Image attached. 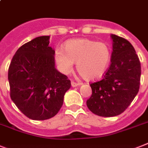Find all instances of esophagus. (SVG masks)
Wrapping results in <instances>:
<instances>
[{
  "instance_id": "esophagus-1",
  "label": "esophagus",
  "mask_w": 148,
  "mask_h": 148,
  "mask_svg": "<svg viewBox=\"0 0 148 148\" xmlns=\"http://www.w3.org/2000/svg\"><path fill=\"white\" fill-rule=\"evenodd\" d=\"M78 85H80V83H77L75 82V81H71V86H73V87L78 86Z\"/></svg>"
}]
</instances>
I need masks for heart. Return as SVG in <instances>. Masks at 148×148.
Instances as JSON below:
<instances>
[{
  "instance_id": "b5f03b06",
  "label": "heart",
  "mask_w": 148,
  "mask_h": 148,
  "mask_svg": "<svg viewBox=\"0 0 148 148\" xmlns=\"http://www.w3.org/2000/svg\"><path fill=\"white\" fill-rule=\"evenodd\" d=\"M111 57V49L106 43L90 39H72L65 43L64 51H55V62L62 73H71L74 63H77L78 73L87 80L102 77L109 68Z\"/></svg>"
}]
</instances>
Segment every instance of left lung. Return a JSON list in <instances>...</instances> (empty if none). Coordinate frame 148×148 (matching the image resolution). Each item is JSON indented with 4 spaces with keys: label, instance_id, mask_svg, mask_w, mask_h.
I'll return each instance as SVG.
<instances>
[{
    "label": "left lung",
    "instance_id": "left-lung-1",
    "mask_svg": "<svg viewBox=\"0 0 148 148\" xmlns=\"http://www.w3.org/2000/svg\"><path fill=\"white\" fill-rule=\"evenodd\" d=\"M113 41L111 64L103 78L91 83L92 95L86 106L93 113L112 117L122 113L136 97L140 87V63L127 39L111 35Z\"/></svg>",
    "mask_w": 148,
    "mask_h": 148
}]
</instances>
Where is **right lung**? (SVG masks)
<instances>
[{
	"label": "right lung",
	"mask_w": 148,
	"mask_h": 148,
	"mask_svg": "<svg viewBox=\"0 0 148 148\" xmlns=\"http://www.w3.org/2000/svg\"><path fill=\"white\" fill-rule=\"evenodd\" d=\"M49 40V36H43L25 43L16 51L8 69L10 98L32 120L54 117L71 86L68 77L55 68V50Z\"/></svg>",
	"instance_id": "1"
}]
</instances>
